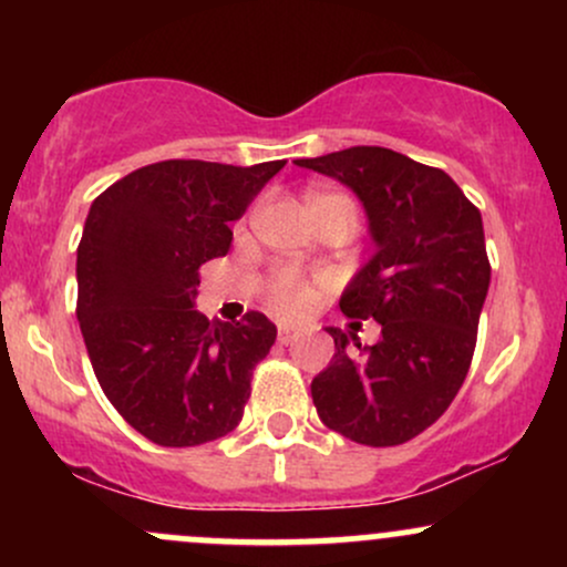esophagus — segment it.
I'll list each match as a JSON object with an SVG mask.
<instances>
[{"label":"esophagus","mask_w":567,"mask_h":567,"mask_svg":"<svg viewBox=\"0 0 567 567\" xmlns=\"http://www.w3.org/2000/svg\"><path fill=\"white\" fill-rule=\"evenodd\" d=\"M298 338V333L296 330H290V328H279V333H277V341L282 343V347H288V343H292Z\"/></svg>","instance_id":"obj_1"}]
</instances>
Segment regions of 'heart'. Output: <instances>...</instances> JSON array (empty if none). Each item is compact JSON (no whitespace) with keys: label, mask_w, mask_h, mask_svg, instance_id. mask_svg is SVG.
<instances>
[{"label":"heart","mask_w":567,"mask_h":567,"mask_svg":"<svg viewBox=\"0 0 567 567\" xmlns=\"http://www.w3.org/2000/svg\"><path fill=\"white\" fill-rule=\"evenodd\" d=\"M320 199H347V197H341V194H311L309 205ZM269 303L277 315L292 320V317H301L311 309V303H315V290H311V285L298 277L296 271L282 269L277 271L269 282Z\"/></svg>","instance_id":"obj_1"}]
</instances>
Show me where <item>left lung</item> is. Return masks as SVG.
Wrapping results in <instances>:
<instances>
[{
    "label": "left lung",
    "mask_w": 567,
    "mask_h": 567,
    "mask_svg": "<svg viewBox=\"0 0 567 567\" xmlns=\"http://www.w3.org/2000/svg\"><path fill=\"white\" fill-rule=\"evenodd\" d=\"M296 165L341 181L365 207L375 252L338 306L381 324L373 347L328 328L336 354L311 400L343 437L402 445L445 413L470 373L491 285L483 216L445 171L392 148L351 146Z\"/></svg>",
    "instance_id": "1"
}]
</instances>
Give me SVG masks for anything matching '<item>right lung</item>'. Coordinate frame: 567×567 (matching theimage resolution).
<instances>
[{"label": "right lung", "mask_w": 567, "mask_h": 567, "mask_svg": "<svg viewBox=\"0 0 567 567\" xmlns=\"http://www.w3.org/2000/svg\"><path fill=\"white\" fill-rule=\"evenodd\" d=\"M282 167L165 159L90 205L76 247L84 347L116 413L162 447L213 442L243 421L277 328L261 311L210 322L194 298L199 266L229 252V224Z\"/></svg>", "instance_id": "1"}]
</instances>
